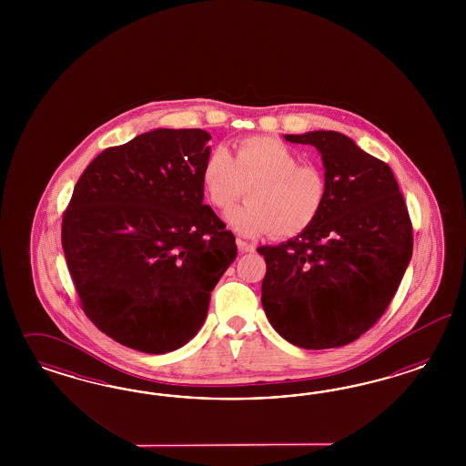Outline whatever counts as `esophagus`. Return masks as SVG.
I'll use <instances>...</instances> for the list:
<instances>
[{"label":"esophagus","mask_w":466,"mask_h":466,"mask_svg":"<svg viewBox=\"0 0 466 466\" xmlns=\"http://www.w3.org/2000/svg\"><path fill=\"white\" fill-rule=\"evenodd\" d=\"M238 249H239V253H253L254 246L246 240L238 239Z\"/></svg>","instance_id":"esophagus-1"}]
</instances>
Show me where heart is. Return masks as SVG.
<instances>
[{"label": "heart", "instance_id": "b5f03b06", "mask_svg": "<svg viewBox=\"0 0 466 466\" xmlns=\"http://www.w3.org/2000/svg\"><path fill=\"white\" fill-rule=\"evenodd\" d=\"M201 187L213 208L227 212L249 187L248 203L227 215L240 236L256 238L273 232L289 239L306 232L325 210L328 177L316 164L273 137H248L236 143L234 156L217 147L208 152Z\"/></svg>", "mask_w": 466, "mask_h": 466}]
</instances>
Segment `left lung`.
I'll list each match as a JSON object with an SVG mask.
<instances>
[{
    "mask_svg": "<svg viewBox=\"0 0 466 466\" xmlns=\"http://www.w3.org/2000/svg\"><path fill=\"white\" fill-rule=\"evenodd\" d=\"M312 145L328 177L314 226L279 246H261V302L277 333L300 349L352 343L388 309L409 267V210L388 164L339 131L285 135Z\"/></svg>",
    "mask_w": 466,
    "mask_h": 466,
    "instance_id": "obj_1",
    "label": "left lung"
}]
</instances>
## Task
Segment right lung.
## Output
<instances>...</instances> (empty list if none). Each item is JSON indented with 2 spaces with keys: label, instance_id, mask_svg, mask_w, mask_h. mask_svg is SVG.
<instances>
[{
  "label": "right lung",
  "instance_id": "obj_1",
  "mask_svg": "<svg viewBox=\"0 0 466 466\" xmlns=\"http://www.w3.org/2000/svg\"><path fill=\"white\" fill-rule=\"evenodd\" d=\"M210 138L164 127L106 148L63 213L61 244L82 309L138 352H172L193 339L238 256L234 234L203 205Z\"/></svg>",
  "mask_w": 466,
  "mask_h": 466
}]
</instances>
